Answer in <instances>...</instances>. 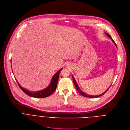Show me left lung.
Returning a JSON list of instances; mask_svg holds the SVG:
<instances>
[{"mask_svg": "<svg viewBox=\"0 0 130 130\" xmlns=\"http://www.w3.org/2000/svg\"><path fill=\"white\" fill-rule=\"evenodd\" d=\"M106 34L109 37H110V38H111L112 39V41L113 42V43H114V44L116 46V47H117V45H116V44L115 43V42H114V41L112 39V38H111V37L110 36V35L108 34V33H106ZM72 78H73V83H74V85H75V87H76V90H77V91L78 92L82 95H83V96H85V97H89V98H95V97H99V96H101V95H103V94H105L106 92H107V91L109 90V89L110 88H109V89H108L107 90H106V91L105 92H104L103 93H102V94H101V95H96V96H93V95H88V94H86L85 93H84V92H83L80 89V88H79V86H78V85L77 84V83H76V82L75 81V79H74V77L72 76Z\"/></svg>", "mask_w": 130, "mask_h": 130, "instance_id": "obj_1", "label": "left lung"}]
</instances>
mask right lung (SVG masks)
Segmentation results:
<instances>
[{
  "label": "right lung",
  "instance_id": "1",
  "mask_svg": "<svg viewBox=\"0 0 130 130\" xmlns=\"http://www.w3.org/2000/svg\"><path fill=\"white\" fill-rule=\"evenodd\" d=\"M62 69V68L60 69L56 74H55L54 75V76L52 77V80H51L50 85L47 88H46L45 89L41 90V91H37V92L29 91L23 88L22 87H21V86L18 84L17 81V80L16 81H17L20 88L22 90V91L24 93H25L26 94L28 95V96H30L31 97H35V98H45V97L49 96L51 94H52L53 93V92L55 91V90L56 89V87H57V83L58 81V77H59V73Z\"/></svg>",
  "mask_w": 130,
  "mask_h": 130
}]
</instances>
